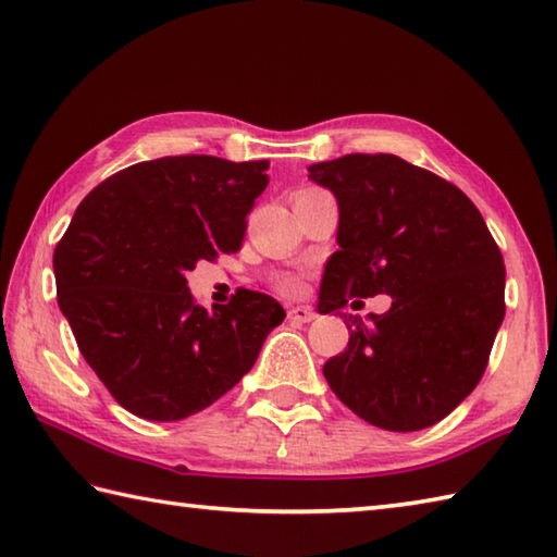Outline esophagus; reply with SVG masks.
Here are the masks:
<instances>
[{"mask_svg":"<svg viewBox=\"0 0 557 557\" xmlns=\"http://www.w3.org/2000/svg\"><path fill=\"white\" fill-rule=\"evenodd\" d=\"M288 317H290L293 322H300V324H305V322H312L317 314H314L310 308H305V305H295V308H290V310H288Z\"/></svg>","mask_w":557,"mask_h":557,"instance_id":"34e87169","label":"esophagus"}]
</instances>
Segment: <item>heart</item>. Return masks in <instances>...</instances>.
<instances>
[{
	"label": "heart",
	"instance_id": "b5f03b06",
	"mask_svg": "<svg viewBox=\"0 0 557 557\" xmlns=\"http://www.w3.org/2000/svg\"><path fill=\"white\" fill-rule=\"evenodd\" d=\"M274 283L281 293H288V295L300 293V278L295 274H281V276H276Z\"/></svg>",
	"mask_w": 557,
	"mask_h": 557
}]
</instances>
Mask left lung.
Returning a JSON list of instances; mask_svg holds the SVG:
<instances>
[{"instance_id": "8db88e82", "label": "left lung", "mask_w": 557, "mask_h": 557, "mask_svg": "<svg viewBox=\"0 0 557 557\" xmlns=\"http://www.w3.org/2000/svg\"><path fill=\"white\" fill-rule=\"evenodd\" d=\"M308 173L338 201L317 310L392 295L384 314H348V348L324 362L329 387L377 428L435 425L475 389L505 320L500 247L459 187L399 156L350 153Z\"/></svg>"}]
</instances>
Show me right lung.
Returning <instances> with one entry per match:
<instances>
[{"label":"right lung","mask_w":557,"mask_h":557,"mask_svg":"<svg viewBox=\"0 0 557 557\" xmlns=\"http://www.w3.org/2000/svg\"><path fill=\"white\" fill-rule=\"evenodd\" d=\"M269 161L168 156L120 170L78 203L52 267L78 350L120 406L183 421L252 370L283 322L271 295L240 288L211 310L185 274L237 252Z\"/></svg>","instance_id":"obj_1"}]
</instances>
